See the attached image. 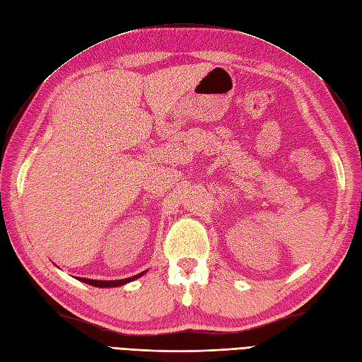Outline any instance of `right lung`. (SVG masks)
Wrapping results in <instances>:
<instances>
[{
  "instance_id": "1",
  "label": "right lung",
  "mask_w": 362,
  "mask_h": 362,
  "mask_svg": "<svg viewBox=\"0 0 362 362\" xmlns=\"http://www.w3.org/2000/svg\"><path fill=\"white\" fill-rule=\"evenodd\" d=\"M144 274H145V271H144V272H139V274H136V276H133V277L121 279V280H91V279H82V277H79L78 280H81V281H83V283H86V284L95 286V288H117V286H122V284H126V283H129V281H133V280H136V279L142 277Z\"/></svg>"
}]
</instances>
